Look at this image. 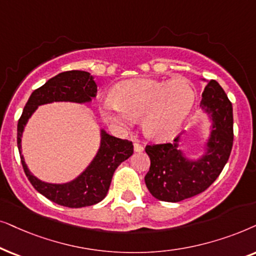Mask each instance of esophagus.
<instances>
[{"mask_svg":"<svg viewBox=\"0 0 256 256\" xmlns=\"http://www.w3.org/2000/svg\"><path fill=\"white\" fill-rule=\"evenodd\" d=\"M134 152H142V150H144V148H142V145L139 144L138 142H134Z\"/></svg>","mask_w":256,"mask_h":256,"instance_id":"obj_1","label":"esophagus"}]
</instances>
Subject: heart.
Listing matches in <instances>:
<instances>
[{
    "instance_id": "obj_1",
    "label": "heart",
    "mask_w": 256,
    "mask_h": 256,
    "mask_svg": "<svg viewBox=\"0 0 256 256\" xmlns=\"http://www.w3.org/2000/svg\"><path fill=\"white\" fill-rule=\"evenodd\" d=\"M114 96L102 102V116L122 128L142 118L144 134L154 140L178 134L196 102V91L185 80H122L114 88Z\"/></svg>"
}]
</instances>
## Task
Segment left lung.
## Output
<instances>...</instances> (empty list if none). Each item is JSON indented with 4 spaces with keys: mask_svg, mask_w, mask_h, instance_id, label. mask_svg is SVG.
I'll list each match as a JSON object with an SVG mask.
<instances>
[{
    "mask_svg": "<svg viewBox=\"0 0 256 256\" xmlns=\"http://www.w3.org/2000/svg\"><path fill=\"white\" fill-rule=\"evenodd\" d=\"M200 106L212 122L205 153L199 159H188L180 150V138L174 142L146 145L151 160L145 184L156 199L179 202L208 188L222 171L233 146V108L216 80H208Z\"/></svg>",
    "mask_w": 256,
    "mask_h": 256,
    "instance_id": "1",
    "label": "left lung"
}]
</instances>
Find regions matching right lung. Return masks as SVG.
I'll return each mask as SVG.
<instances>
[{
  "label": "right lung",
  "instance_id": "right-lung-1",
  "mask_svg": "<svg viewBox=\"0 0 256 256\" xmlns=\"http://www.w3.org/2000/svg\"><path fill=\"white\" fill-rule=\"evenodd\" d=\"M97 94L94 77L86 71L72 70L60 72L50 78L46 84L36 88L26 102L21 118L17 124V146L21 162L29 182L48 199L60 206L70 208L92 206L106 196L116 168L134 154L132 142L119 139L100 130V146L90 165L72 182L66 184H50L37 179L22 156V134L28 119L40 105L54 102L88 103Z\"/></svg>",
  "mask_w": 256,
  "mask_h": 256
}]
</instances>
